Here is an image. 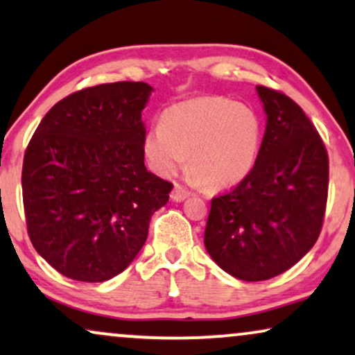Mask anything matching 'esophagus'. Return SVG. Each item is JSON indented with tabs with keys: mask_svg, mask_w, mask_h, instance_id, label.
I'll return each instance as SVG.
<instances>
[{
	"mask_svg": "<svg viewBox=\"0 0 355 355\" xmlns=\"http://www.w3.org/2000/svg\"><path fill=\"white\" fill-rule=\"evenodd\" d=\"M189 196H191V192L187 191L184 186H181V184L174 186L173 192H171V199H173L174 202H181V200L187 199V198H189Z\"/></svg>",
	"mask_w": 355,
	"mask_h": 355,
	"instance_id": "34e87169",
	"label": "esophagus"
}]
</instances>
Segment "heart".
<instances>
[{"label":"heart","instance_id":"1","mask_svg":"<svg viewBox=\"0 0 355 355\" xmlns=\"http://www.w3.org/2000/svg\"><path fill=\"white\" fill-rule=\"evenodd\" d=\"M263 126L247 105L224 97H198L171 105L161 123L144 135L143 150L156 174L173 176L186 163L212 189L239 184L257 164Z\"/></svg>","mask_w":355,"mask_h":355}]
</instances>
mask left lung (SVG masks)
Segmentation results:
<instances>
[{"mask_svg":"<svg viewBox=\"0 0 355 355\" xmlns=\"http://www.w3.org/2000/svg\"><path fill=\"white\" fill-rule=\"evenodd\" d=\"M266 113L252 173L211 200L204 243L232 277L263 282L298 263L324 222L329 157L303 108L279 90L257 85Z\"/></svg>","mask_w":355,"mask_h":355,"instance_id":"obj_1","label":"left lung"}]
</instances>
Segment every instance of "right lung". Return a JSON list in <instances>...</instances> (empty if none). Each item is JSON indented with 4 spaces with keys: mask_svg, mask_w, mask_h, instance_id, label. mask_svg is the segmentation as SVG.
Instances as JSON below:
<instances>
[{
    "mask_svg": "<svg viewBox=\"0 0 355 355\" xmlns=\"http://www.w3.org/2000/svg\"><path fill=\"white\" fill-rule=\"evenodd\" d=\"M153 89L115 82L57 102L23 163V204L36 252L64 277L107 282L146 242L173 184L144 166L141 112Z\"/></svg>",
    "mask_w": 355,
    "mask_h": 355,
    "instance_id": "obj_1",
    "label": "right lung"
}]
</instances>
